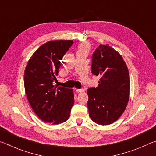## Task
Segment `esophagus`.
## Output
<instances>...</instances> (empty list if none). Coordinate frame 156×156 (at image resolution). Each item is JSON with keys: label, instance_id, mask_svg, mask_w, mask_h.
Wrapping results in <instances>:
<instances>
[{"label": "esophagus", "instance_id": "1", "mask_svg": "<svg viewBox=\"0 0 156 156\" xmlns=\"http://www.w3.org/2000/svg\"><path fill=\"white\" fill-rule=\"evenodd\" d=\"M76 92H78V93H83V92L84 91V89H76Z\"/></svg>", "mask_w": 156, "mask_h": 156}]
</instances>
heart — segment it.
<instances>
[{
	"label": "heart",
	"mask_w": 156,
	"mask_h": 156,
	"mask_svg": "<svg viewBox=\"0 0 156 156\" xmlns=\"http://www.w3.org/2000/svg\"><path fill=\"white\" fill-rule=\"evenodd\" d=\"M89 49V44L87 43H84L80 44V47H79V50L80 51H84L87 52Z\"/></svg>",
	"instance_id": "b5f03b06"
}]
</instances>
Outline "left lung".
<instances>
[{"label":"left lung","instance_id":"left-lung-1","mask_svg":"<svg viewBox=\"0 0 156 156\" xmlns=\"http://www.w3.org/2000/svg\"><path fill=\"white\" fill-rule=\"evenodd\" d=\"M92 73L100 76L96 88L87 90L91 120L100 125L115 122L125 110L130 94V78L123 58L109 44H100L92 56Z\"/></svg>","mask_w":156,"mask_h":156}]
</instances>
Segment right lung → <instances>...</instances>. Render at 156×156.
<instances>
[{"label": "right lung", "instance_id": "obj_1", "mask_svg": "<svg viewBox=\"0 0 156 156\" xmlns=\"http://www.w3.org/2000/svg\"><path fill=\"white\" fill-rule=\"evenodd\" d=\"M73 43L72 40L47 42L34 53L26 65V96L34 113L47 123L59 125L65 122L74 103L73 89L53 84L60 60Z\"/></svg>", "mask_w": 156, "mask_h": 156}]
</instances>
